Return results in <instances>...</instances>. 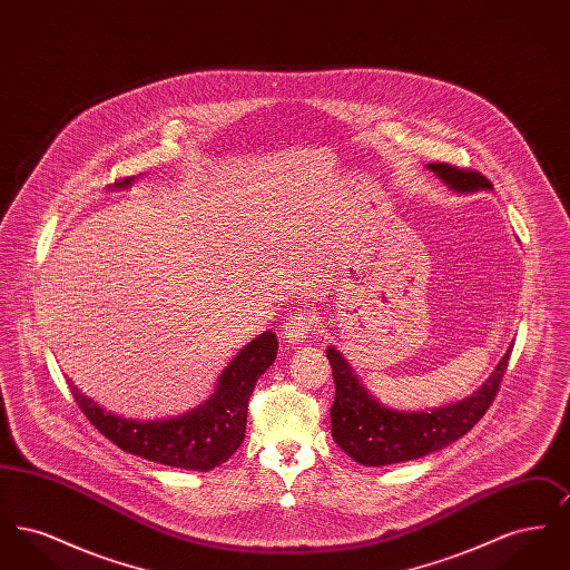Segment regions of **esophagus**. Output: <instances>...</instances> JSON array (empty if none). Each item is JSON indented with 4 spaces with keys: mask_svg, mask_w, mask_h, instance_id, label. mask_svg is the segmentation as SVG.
I'll return each instance as SVG.
<instances>
[{
    "mask_svg": "<svg viewBox=\"0 0 570 570\" xmlns=\"http://www.w3.org/2000/svg\"><path fill=\"white\" fill-rule=\"evenodd\" d=\"M314 325H316V316H314L312 312H305V309H303V312H297V314H293V316L286 318L282 335H284V340H286L288 344H301V342L307 340V335L312 333Z\"/></svg>",
    "mask_w": 570,
    "mask_h": 570,
    "instance_id": "esophagus-1",
    "label": "esophagus"
}]
</instances>
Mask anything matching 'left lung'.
<instances>
[{
  "label": "left lung",
  "instance_id": "8db88e82",
  "mask_svg": "<svg viewBox=\"0 0 570 570\" xmlns=\"http://www.w3.org/2000/svg\"><path fill=\"white\" fill-rule=\"evenodd\" d=\"M435 177L455 194L491 190L476 170H461L451 164H428ZM511 348L472 395L449 406L407 412L384 406L354 374L351 363L328 346L326 358L333 370L335 400L331 406V434L335 444L361 465H389L419 460L468 434L491 406L500 380L507 372Z\"/></svg>",
  "mask_w": 570,
  "mask_h": 570
}]
</instances>
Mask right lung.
I'll return each instance as SVG.
<instances>
[{
	"label": "right lung",
	"instance_id": "right-lung-1",
	"mask_svg": "<svg viewBox=\"0 0 570 570\" xmlns=\"http://www.w3.org/2000/svg\"><path fill=\"white\" fill-rule=\"evenodd\" d=\"M135 177L117 188H130ZM277 356V337L265 331L222 370L214 393L200 406L173 419L136 421L96 404L68 379L85 416L121 451L170 468L207 472L228 460L244 442L247 402Z\"/></svg>",
	"mask_w": 570,
	"mask_h": 570
}]
</instances>
